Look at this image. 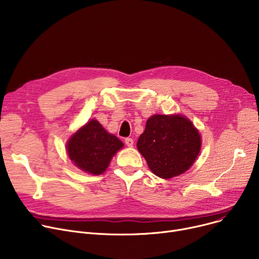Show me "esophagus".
<instances>
[{
	"label": "esophagus",
	"instance_id": "1",
	"mask_svg": "<svg viewBox=\"0 0 259 259\" xmlns=\"http://www.w3.org/2000/svg\"><path fill=\"white\" fill-rule=\"evenodd\" d=\"M125 144L128 146V147H132L133 146V144H134V142H133V140L132 139H125Z\"/></svg>",
	"mask_w": 259,
	"mask_h": 259
}]
</instances>
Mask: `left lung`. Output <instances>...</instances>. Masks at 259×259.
I'll return each instance as SVG.
<instances>
[{
  "instance_id": "obj_1",
  "label": "left lung",
  "mask_w": 259,
  "mask_h": 259,
  "mask_svg": "<svg viewBox=\"0 0 259 259\" xmlns=\"http://www.w3.org/2000/svg\"><path fill=\"white\" fill-rule=\"evenodd\" d=\"M137 147L153 174L169 180L193 165L201 139L189 118L180 114H154L148 118Z\"/></svg>"
}]
</instances>
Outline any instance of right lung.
<instances>
[{
    "mask_svg": "<svg viewBox=\"0 0 259 259\" xmlns=\"http://www.w3.org/2000/svg\"><path fill=\"white\" fill-rule=\"evenodd\" d=\"M122 146L115 135L108 133L97 119H91L72 135L66 148L68 156L77 168L100 175Z\"/></svg>",
    "mask_w": 259,
    "mask_h": 259,
    "instance_id": "1",
    "label": "right lung"
}]
</instances>
